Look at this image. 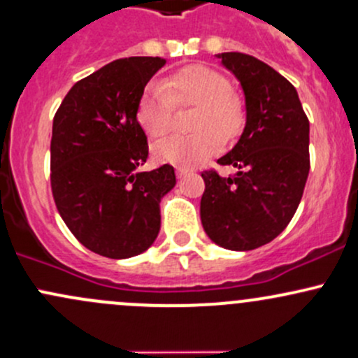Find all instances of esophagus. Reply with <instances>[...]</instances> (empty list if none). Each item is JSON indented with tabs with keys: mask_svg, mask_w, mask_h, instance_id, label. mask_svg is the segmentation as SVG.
<instances>
[{
	"mask_svg": "<svg viewBox=\"0 0 358 358\" xmlns=\"http://www.w3.org/2000/svg\"><path fill=\"white\" fill-rule=\"evenodd\" d=\"M188 173H190V170H187V168H176V176H178V178H183Z\"/></svg>",
	"mask_w": 358,
	"mask_h": 358,
	"instance_id": "esophagus-1",
	"label": "esophagus"
}]
</instances>
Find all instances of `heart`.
Instances as JSON below:
<instances>
[{
    "instance_id": "obj_1",
    "label": "heart",
    "mask_w": 358,
    "mask_h": 358,
    "mask_svg": "<svg viewBox=\"0 0 358 358\" xmlns=\"http://www.w3.org/2000/svg\"><path fill=\"white\" fill-rule=\"evenodd\" d=\"M175 107H197L192 117V136L170 137L152 148L159 163L194 168L221 151L245 125V105L217 71L188 66L159 83L151 81L137 103V122L149 137L166 136Z\"/></svg>"
}]
</instances>
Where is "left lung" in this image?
<instances>
[{
    "label": "left lung",
    "instance_id": "8db88e82",
    "mask_svg": "<svg viewBox=\"0 0 358 358\" xmlns=\"http://www.w3.org/2000/svg\"><path fill=\"white\" fill-rule=\"evenodd\" d=\"M245 93L246 124L236 146L217 159L234 176L203 171V231L215 245L248 251L287 227L309 175V120L296 88L273 68L241 52L217 54Z\"/></svg>",
    "mask_w": 358,
    "mask_h": 358
}]
</instances>
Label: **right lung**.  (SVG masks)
<instances>
[{
	"label": "right lung",
	"instance_id": "obj_1",
	"mask_svg": "<svg viewBox=\"0 0 358 358\" xmlns=\"http://www.w3.org/2000/svg\"><path fill=\"white\" fill-rule=\"evenodd\" d=\"M163 57H125L78 81L56 112L50 185L62 221L81 245L124 260L158 238L159 202L176 185L170 164L139 171L148 137L137 103Z\"/></svg>",
	"mask_w": 358,
	"mask_h": 358
}]
</instances>
